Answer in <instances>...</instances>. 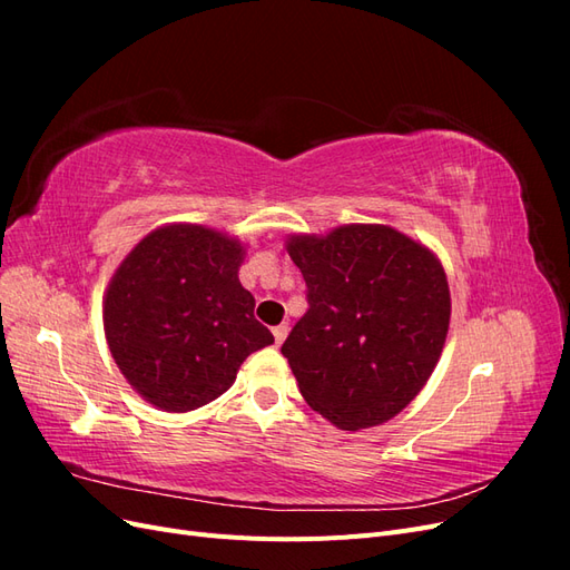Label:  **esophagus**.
Masks as SVG:
<instances>
[{
  "instance_id": "34e87169",
  "label": "esophagus",
  "mask_w": 570,
  "mask_h": 570,
  "mask_svg": "<svg viewBox=\"0 0 570 570\" xmlns=\"http://www.w3.org/2000/svg\"><path fill=\"white\" fill-rule=\"evenodd\" d=\"M287 331H289L287 323H281V325H275V327H273V337H275V344H283V340L287 337Z\"/></svg>"
}]
</instances>
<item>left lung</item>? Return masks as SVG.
Masks as SVG:
<instances>
[{
    "label": "left lung",
    "mask_w": 570,
    "mask_h": 570,
    "mask_svg": "<svg viewBox=\"0 0 570 570\" xmlns=\"http://www.w3.org/2000/svg\"><path fill=\"white\" fill-rule=\"evenodd\" d=\"M306 314L281 347L306 404L342 430L381 425L433 373L450 327L435 254L387 226H344L287 243Z\"/></svg>",
    "instance_id": "8db88e82"
}]
</instances>
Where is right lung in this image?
Returning a JSON list of instances; mask_svg holds the SVG:
<instances>
[{"instance_id":"1","label":"right lung","mask_w":570,"mask_h":570,"mask_svg":"<svg viewBox=\"0 0 570 570\" xmlns=\"http://www.w3.org/2000/svg\"><path fill=\"white\" fill-rule=\"evenodd\" d=\"M245 249L204 226L149 233L118 266L105 333L128 383L164 411H193L226 392L243 361L273 344L239 285Z\"/></svg>"}]
</instances>
